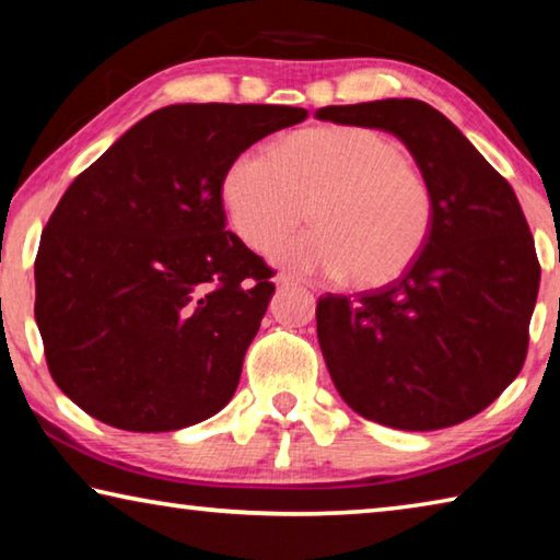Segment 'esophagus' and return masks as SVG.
<instances>
[{"label":"esophagus","instance_id":"34e87169","mask_svg":"<svg viewBox=\"0 0 560 560\" xmlns=\"http://www.w3.org/2000/svg\"><path fill=\"white\" fill-rule=\"evenodd\" d=\"M277 283H279V287H296V283H301V279L293 277V273H279Z\"/></svg>","mask_w":560,"mask_h":560}]
</instances>
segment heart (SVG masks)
I'll return each mask as SVG.
<instances>
[{
	"mask_svg": "<svg viewBox=\"0 0 560 560\" xmlns=\"http://www.w3.org/2000/svg\"><path fill=\"white\" fill-rule=\"evenodd\" d=\"M222 200L234 232L267 252L302 221L317 226L271 249L301 273H343L353 287H385L430 242L434 192L405 145L368 126L308 128L271 153L246 150L226 170Z\"/></svg>",
	"mask_w": 560,
	"mask_h": 560,
	"instance_id": "b5f03b06",
	"label": "heart"
}]
</instances>
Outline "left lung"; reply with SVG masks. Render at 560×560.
<instances>
[{
  "mask_svg": "<svg viewBox=\"0 0 560 560\" xmlns=\"http://www.w3.org/2000/svg\"><path fill=\"white\" fill-rule=\"evenodd\" d=\"M318 120L393 132L434 192V226L400 279L316 306L340 397L395 430L452 428L521 373L541 264L514 189L440 110L415 98L326 106Z\"/></svg>",
  "mask_w": 560,
  "mask_h": 560,
  "instance_id": "1",
  "label": "left lung"
}]
</instances>
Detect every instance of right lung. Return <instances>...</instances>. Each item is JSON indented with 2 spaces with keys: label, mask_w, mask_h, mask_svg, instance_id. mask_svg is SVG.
I'll list each match as a JSON object with an SVG mask.
<instances>
[{
  "label": "right lung",
  "mask_w": 560,
  "mask_h": 560,
  "mask_svg": "<svg viewBox=\"0 0 560 560\" xmlns=\"http://www.w3.org/2000/svg\"><path fill=\"white\" fill-rule=\"evenodd\" d=\"M306 108L177 103L66 189L34 261V316L63 395L110 428L170 432L222 410L273 293L226 232L222 183Z\"/></svg>",
  "instance_id": "right-lung-1"
}]
</instances>
